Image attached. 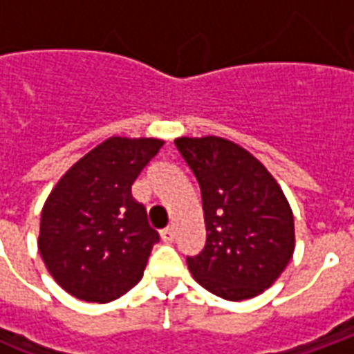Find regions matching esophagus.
<instances>
[{
	"instance_id": "34e87169",
	"label": "esophagus",
	"mask_w": 354,
	"mask_h": 354,
	"mask_svg": "<svg viewBox=\"0 0 354 354\" xmlns=\"http://www.w3.org/2000/svg\"><path fill=\"white\" fill-rule=\"evenodd\" d=\"M161 239H162V243H172V241L176 239V230H174V227H167V230H162Z\"/></svg>"
}]
</instances>
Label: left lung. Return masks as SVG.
I'll return each instance as SVG.
<instances>
[{
	"label": "left lung",
	"mask_w": 354,
	"mask_h": 354,
	"mask_svg": "<svg viewBox=\"0 0 354 354\" xmlns=\"http://www.w3.org/2000/svg\"><path fill=\"white\" fill-rule=\"evenodd\" d=\"M174 144L203 197L207 245L187 258L193 279L230 301L260 296L296 248L286 195L263 162L231 140L182 136Z\"/></svg>",
	"instance_id": "left-lung-1"
}]
</instances>
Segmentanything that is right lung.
Segmentation results:
<instances>
[{"mask_svg": "<svg viewBox=\"0 0 354 354\" xmlns=\"http://www.w3.org/2000/svg\"><path fill=\"white\" fill-rule=\"evenodd\" d=\"M161 138L111 136L73 162L45 201L37 248L50 277L81 301L108 304L144 277L159 241L131 187Z\"/></svg>", "mask_w": 354, "mask_h": 354, "instance_id": "right-lung-1", "label": "right lung"}]
</instances>
